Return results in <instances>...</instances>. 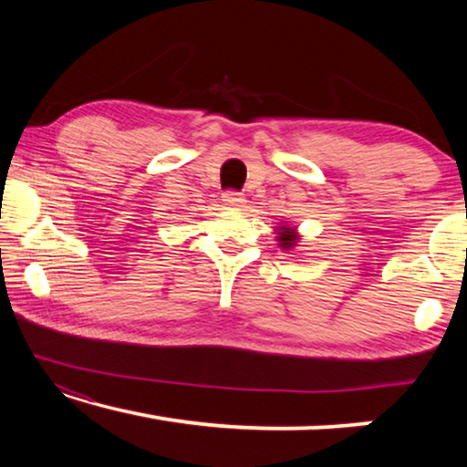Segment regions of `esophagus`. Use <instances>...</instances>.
<instances>
[{"label":"esophagus","mask_w":467,"mask_h":467,"mask_svg":"<svg viewBox=\"0 0 467 467\" xmlns=\"http://www.w3.org/2000/svg\"><path fill=\"white\" fill-rule=\"evenodd\" d=\"M224 203L226 205H231V208H236V205H243V202H244V197L239 193V192H234V189H228V192H224Z\"/></svg>","instance_id":"obj_1"}]
</instances>
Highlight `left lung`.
I'll return each mask as SVG.
<instances>
[{
  "mask_svg": "<svg viewBox=\"0 0 467 467\" xmlns=\"http://www.w3.org/2000/svg\"><path fill=\"white\" fill-rule=\"evenodd\" d=\"M280 247H284V249H290L292 244H295V241H296V234H295V231H292V228H282V233H280Z\"/></svg>",
  "mask_w": 467,
  "mask_h": 467,
  "instance_id": "8db88e82",
  "label": "left lung"
}]
</instances>
